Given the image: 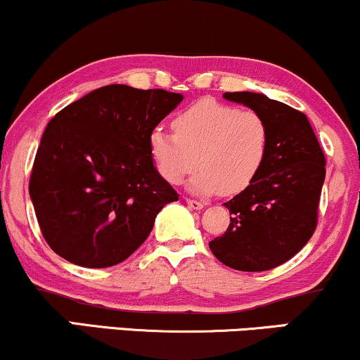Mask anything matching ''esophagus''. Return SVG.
Masks as SVG:
<instances>
[{"mask_svg": "<svg viewBox=\"0 0 360 360\" xmlns=\"http://www.w3.org/2000/svg\"><path fill=\"white\" fill-rule=\"evenodd\" d=\"M186 205L193 210H202L205 207V203L198 202V200H193V198H186Z\"/></svg>", "mask_w": 360, "mask_h": 360, "instance_id": "obj_1", "label": "esophagus"}]
</instances>
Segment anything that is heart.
Instances as JSON below:
<instances>
[{"label":"heart","mask_w":360,"mask_h":360,"mask_svg":"<svg viewBox=\"0 0 360 360\" xmlns=\"http://www.w3.org/2000/svg\"><path fill=\"white\" fill-rule=\"evenodd\" d=\"M174 130H152L153 163L174 185L198 165L188 186L202 195H233L248 188L269 152V127L258 112L213 99L195 102L176 115Z\"/></svg>","instance_id":"1"}]
</instances>
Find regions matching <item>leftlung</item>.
<instances>
[{
  "mask_svg": "<svg viewBox=\"0 0 360 360\" xmlns=\"http://www.w3.org/2000/svg\"><path fill=\"white\" fill-rule=\"evenodd\" d=\"M223 97L266 120L269 152L253 184L223 203L230 225L210 250L228 268L268 271L291 259L314 233L326 158L302 112L256 92Z\"/></svg>",
  "mask_w": 360,
  "mask_h": 360,
  "instance_id": "1",
  "label": "left lung"
}]
</instances>
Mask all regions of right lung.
Returning <instances> with one entry per match:
<instances>
[{
    "label": "right lung",
    "instance_id": "1",
    "mask_svg": "<svg viewBox=\"0 0 360 360\" xmlns=\"http://www.w3.org/2000/svg\"><path fill=\"white\" fill-rule=\"evenodd\" d=\"M184 96L110 84L58 112L30 180L44 240L69 263L109 268L150 235L179 193L153 167L150 134Z\"/></svg>",
    "mask_w": 360,
    "mask_h": 360
}]
</instances>
